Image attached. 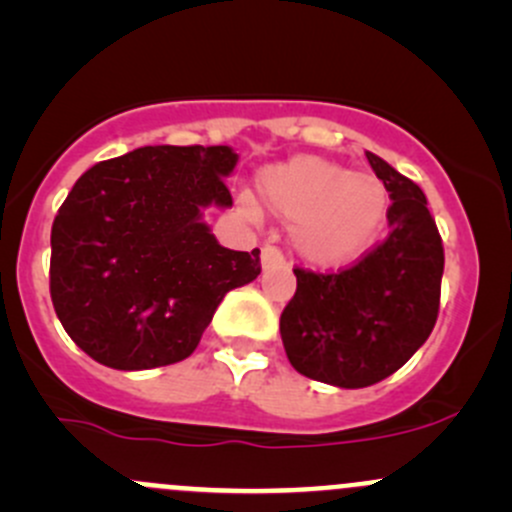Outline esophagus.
Here are the masks:
<instances>
[{
	"label": "esophagus",
	"instance_id": "1",
	"mask_svg": "<svg viewBox=\"0 0 512 512\" xmlns=\"http://www.w3.org/2000/svg\"><path fill=\"white\" fill-rule=\"evenodd\" d=\"M275 265H287V257L282 255L280 247L275 245H265L262 247V267H275Z\"/></svg>",
	"mask_w": 512,
	"mask_h": 512
}]
</instances>
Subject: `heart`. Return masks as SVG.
<instances>
[{
    "label": "heart",
    "instance_id": "heart-1",
    "mask_svg": "<svg viewBox=\"0 0 512 512\" xmlns=\"http://www.w3.org/2000/svg\"><path fill=\"white\" fill-rule=\"evenodd\" d=\"M267 210L292 223V242L314 265H339L361 255L389 213V190L376 175L352 173L319 156H297L257 175ZM252 215L250 203H242Z\"/></svg>",
    "mask_w": 512,
    "mask_h": 512
}]
</instances>
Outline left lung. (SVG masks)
<instances>
[{
	"label": "left lung",
	"mask_w": 512,
	"mask_h": 512,
	"mask_svg": "<svg viewBox=\"0 0 512 512\" xmlns=\"http://www.w3.org/2000/svg\"><path fill=\"white\" fill-rule=\"evenodd\" d=\"M366 158L389 190V237L339 272L294 267L297 292L280 317L289 364L342 389L399 371L433 332L441 307L443 242L426 195L386 160Z\"/></svg>",
	"instance_id": "1"
}]
</instances>
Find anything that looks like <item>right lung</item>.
Instances as JSON below:
<instances>
[{
    "label": "right lung",
    "instance_id": "add662e5",
    "mask_svg": "<svg viewBox=\"0 0 512 512\" xmlns=\"http://www.w3.org/2000/svg\"><path fill=\"white\" fill-rule=\"evenodd\" d=\"M227 146H146L86 170L51 225L49 292L91 359L141 371L188 359L260 250L218 245L203 210L230 208Z\"/></svg>",
    "mask_w": 512,
    "mask_h": 512
}]
</instances>
